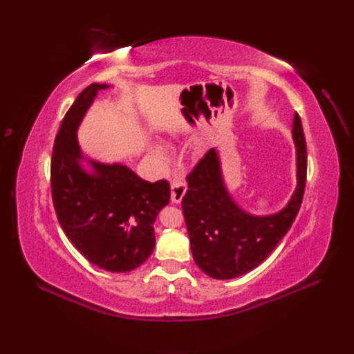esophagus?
Returning a JSON list of instances; mask_svg holds the SVG:
<instances>
[{
  "label": "esophagus",
  "mask_w": 354,
  "mask_h": 354,
  "mask_svg": "<svg viewBox=\"0 0 354 354\" xmlns=\"http://www.w3.org/2000/svg\"><path fill=\"white\" fill-rule=\"evenodd\" d=\"M187 192V184L183 180H174L171 183V201L173 203H181V200Z\"/></svg>",
  "instance_id": "1"
}]
</instances>
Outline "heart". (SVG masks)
<instances>
[{
	"instance_id": "b5f03b06",
	"label": "heart",
	"mask_w": 354,
	"mask_h": 354,
	"mask_svg": "<svg viewBox=\"0 0 354 354\" xmlns=\"http://www.w3.org/2000/svg\"><path fill=\"white\" fill-rule=\"evenodd\" d=\"M148 158L158 167H167L171 161V151L161 141H148L145 145Z\"/></svg>"
}]
</instances>
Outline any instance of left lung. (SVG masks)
<instances>
[{
  "label": "left lung",
  "instance_id": "8db88e82",
  "mask_svg": "<svg viewBox=\"0 0 354 354\" xmlns=\"http://www.w3.org/2000/svg\"><path fill=\"white\" fill-rule=\"evenodd\" d=\"M297 186L288 203L269 214H252L230 194L217 148L210 149L187 177L183 198L190 248L197 266L214 279L245 275L262 263L287 234L299 210L307 177V145L298 113L291 127Z\"/></svg>",
  "mask_w": 354,
  "mask_h": 354
}]
</instances>
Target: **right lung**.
I'll return each mask as SVG.
<instances>
[{
	"label": "right lung",
	"mask_w": 354,
	"mask_h": 354,
	"mask_svg": "<svg viewBox=\"0 0 354 354\" xmlns=\"http://www.w3.org/2000/svg\"><path fill=\"white\" fill-rule=\"evenodd\" d=\"M109 88L92 83L64 115L53 147L52 194L60 226L80 254L108 272H129L153 254L154 222L170 201V184L82 153L79 127L97 93Z\"/></svg>",
	"instance_id": "obj_1"
}]
</instances>
